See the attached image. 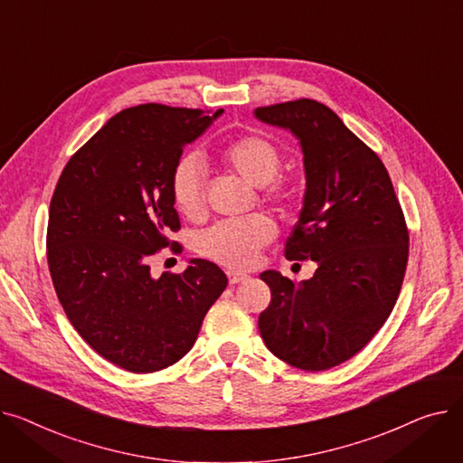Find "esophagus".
I'll list each match as a JSON object with an SVG mask.
<instances>
[{
	"label": "esophagus",
	"instance_id": "esophagus-1",
	"mask_svg": "<svg viewBox=\"0 0 463 463\" xmlns=\"http://www.w3.org/2000/svg\"><path fill=\"white\" fill-rule=\"evenodd\" d=\"M247 279H249V275L237 273V270H228V280H230L232 286H233V284H239V282H244Z\"/></svg>",
	"mask_w": 463,
	"mask_h": 463
}]
</instances>
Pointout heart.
Segmentation results:
<instances>
[{"instance_id":"1","label":"heart","mask_w":463,"mask_h":463,"mask_svg":"<svg viewBox=\"0 0 463 463\" xmlns=\"http://www.w3.org/2000/svg\"><path fill=\"white\" fill-rule=\"evenodd\" d=\"M221 162L226 170L254 186H263L265 200L286 203L291 196L289 183L279 175L282 153L265 136L247 134L232 140L221 149ZM170 194L175 209L188 221H198L203 214L205 170L200 158L184 155L170 174ZM277 226L267 214H252L237 222H221L202 232L196 239L200 256L230 267H250L258 252L275 239Z\"/></svg>"}]
</instances>
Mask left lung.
<instances>
[{"mask_svg":"<svg viewBox=\"0 0 463 463\" xmlns=\"http://www.w3.org/2000/svg\"><path fill=\"white\" fill-rule=\"evenodd\" d=\"M289 128L305 155V205L284 254L317 263L295 284L277 270L260 279L270 303L258 327L267 349L308 372L351 359L383 327L402 289L410 232L385 165L325 104L298 99L256 108Z\"/></svg>","mask_w":463,"mask_h":463,"instance_id":"left-lung-1","label":"left lung"}]
</instances>
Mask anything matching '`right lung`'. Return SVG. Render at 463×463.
Masks as SVG:
<instances>
[{
	"mask_svg": "<svg viewBox=\"0 0 463 463\" xmlns=\"http://www.w3.org/2000/svg\"><path fill=\"white\" fill-rule=\"evenodd\" d=\"M222 114L140 104L119 112L67 162L48 213L46 256L60 303L100 357L151 373L183 359L228 279L193 260L151 277L155 252L181 222L170 174L183 147Z\"/></svg>",
	"mask_w": 463,
	"mask_h": 463,
	"instance_id": "right-lung-1",
	"label": "right lung"
}]
</instances>
